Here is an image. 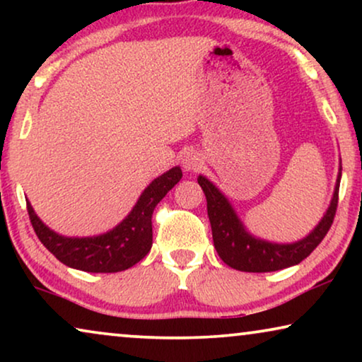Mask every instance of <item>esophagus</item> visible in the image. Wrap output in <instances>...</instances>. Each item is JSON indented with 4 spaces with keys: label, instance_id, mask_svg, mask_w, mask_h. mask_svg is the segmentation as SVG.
I'll use <instances>...</instances> for the list:
<instances>
[{
    "label": "esophagus",
    "instance_id": "1",
    "mask_svg": "<svg viewBox=\"0 0 362 362\" xmlns=\"http://www.w3.org/2000/svg\"><path fill=\"white\" fill-rule=\"evenodd\" d=\"M202 163H204V160H202V156L197 151H194V150L186 151L185 155H182V158H181V165H182V168H185L186 171L199 170V168L202 166Z\"/></svg>",
    "mask_w": 362,
    "mask_h": 362
}]
</instances>
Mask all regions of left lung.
<instances>
[{
	"instance_id": "8db88e82",
	"label": "left lung",
	"mask_w": 362,
	"mask_h": 362,
	"mask_svg": "<svg viewBox=\"0 0 362 362\" xmlns=\"http://www.w3.org/2000/svg\"><path fill=\"white\" fill-rule=\"evenodd\" d=\"M339 181L341 168L328 211L308 235L293 244H275V242L257 239L250 232H247L229 199L207 177H197V182L206 194L212 240L222 262L235 270L257 272V274L281 270L300 264L318 247L333 224L336 207H338Z\"/></svg>"
}]
</instances>
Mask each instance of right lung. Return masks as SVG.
<instances>
[{
	"label": "right lung",
	"mask_w": 362,
	"mask_h": 362,
	"mask_svg": "<svg viewBox=\"0 0 362 362\" xmlns=\"http://www.w3.org/2000/svg\"><path fill=\"white\" fill-rule=\"evenodd\" d=\"M180 166L158 176L141 192L130 214L105 234L93 237H64L49 229L28 202L33 229L42 245L64 265L90 274H115L138 264L151 249V216L158 202L180 182Z\"/></svg>",
	"instance_id": "1"
}]
</instances>
